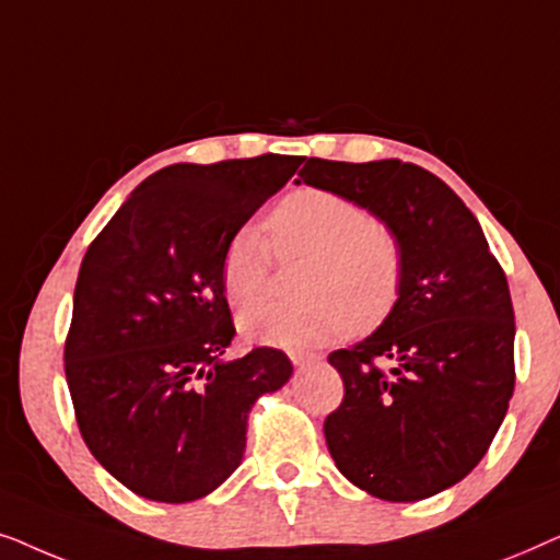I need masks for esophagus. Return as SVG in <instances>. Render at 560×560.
<instances>
[{
    "instance_id": "1",
    "label": "esophagus",
    "mask_w": 560,
    "mask_h": 560,
    "mask_svg": "<svg viewBox=\"0 0 560 560\" xmlns=\"http://www.w3.org/2000/svg\"><path fill=\"white\" fill-rule=\"evenodd\" d=\"M318 354H290V362H293L295 366H305V364H313V362H318Z\"/></svg>"
}]
</instances>
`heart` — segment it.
Here are the masks:
<instances>
[{
	"label": "heart",
	"mask_w": 560,
	"mask_h": 560,
	"mask_svg": "<svg viewBox=\"0 0 560 560\" xmlns=\"http://www.w3.org/2000/svg\"><path fill=\"white\" fill-rule=\"evenodd\" d=\"M270 241L242 226L221 257V285L234 308L265 295L278 257H308L301 303H262L242 313L244 339L308 351L351 328H374L393 313L402 285V247L385 221L372 219L347 196L298 188L267 217Z\"/></svg>",
	"instance_id": "1"
}]
</instances>
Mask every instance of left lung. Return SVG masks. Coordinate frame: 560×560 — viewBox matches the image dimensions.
I'll list each match as a JSON object with an SVG mask.
<instances>
[{
	"mask_svg": "<svg viewBox=\"0 0 560 560\" xmlns=\"http://www.w3.org/2000/svg\"><path fill=\"white\" fill-rule=\"evenodd\" d=\"M298 175L372 211L402 247L393 313L328 354L343 400L324 423L326 446L380 500L439 494L481 462L508 416L515 313L504 270L462 198L423 167L311 158Z\"/></svg>",
	"mask_w": 560,
	"mask_h": 560,
	"instance_id": "1",
	"label": "left lung"
}]
</instances>
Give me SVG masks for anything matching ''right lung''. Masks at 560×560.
I'll return each mask as SVG.
<instances>
[{
  "instance_id": "1",
  "label": "right lung",
  "mask_w": 560,
  "mask_h": 560,
  "mask_svg": "<svg viewBox=\"0 0 560 560\" xmlns=\"http://www.w3.org/2000/svg\"><path fill=\"white\" fill-rule=\"evenodd\" d=\"M303 160L167 165L86 249L66 380L89 451L135 494L180 504L213 492L242 464L252 405L293 374L270 347L221 359L236 334L221 257Z\"/></svg>"
}]
</instances>
